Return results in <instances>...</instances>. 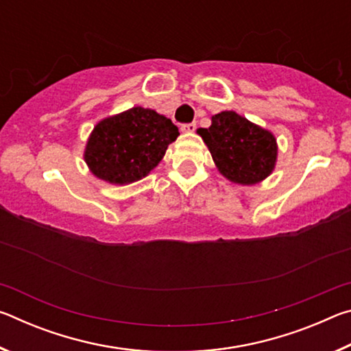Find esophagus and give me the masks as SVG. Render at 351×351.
I'll list each match as a JSON object with an SVG mask.
<instances>
[{
	"label": "esophagus",
	"mask_w": 351,
	"mask_h": 351,
	"mask_svg": "<svg viewBox=\"0 0 351 351\" xmlns=\"http://www.w3.org/2000/svg\"><path fill=\"white\" fill-rule=\"evenodd\" d=\"M195 130H197V123H195V122L184 123V125H181V132L182 133H193Z\"/></svg>",
	"instance_id": "34e87169"
}]
</instances>
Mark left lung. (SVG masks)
I'll list each match as a JSON object with an SVG mask.
<instances>
[{
    "mask_svg": "<svg viewBox=\"0 0 351 351\" xmlns=\"http://www.w3.org/2000/svg\"><path fill=\"white\" fill-rule=\"evenodd\" d=\"M217 169L224 178L241 186H252L268 178L276 167L274 134L249 122L235 111L212 116L209 128H198Z\"/></svg>",
    "mask_w": 351,
    "mask_h": 351,
    "instance_id": "8db88e82",
    "label": "left lung"
}]
</instances>
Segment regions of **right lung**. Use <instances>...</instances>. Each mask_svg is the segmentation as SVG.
Masks as SVG:
<instances>
[{"label":"right lung","mask_w":351,"mask_h":351,"mask_svg":"<svg viewBox=\"0 0 351 351\" xmlns=\"http://www.w3.org/2000/svg\"><path fill=\"white\" fill-rule=\"evenodd\" d=\"M178 136L170 119L134 106L102 119L86 142L83 158L99 180L123 186L150 173Z\"/></svg>","instance_id":"add662e5"}]
</instances>
